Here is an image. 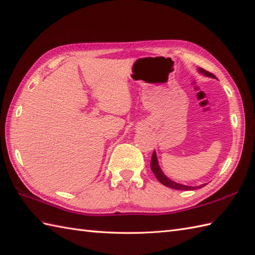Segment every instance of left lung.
Returning <instances> with one entry per match:
<instances>
[{
    "mask_svg": "<svg viewBox=\"0 0 255 255\" xmlns=\"http://www.w3.org/2000/svg\"><path fill=\"white\" fill-rule=\"evenodd\" d=\"M198 72L200 74H202L203 76L205 77H209V78H213V79H217L216 77L206 72V70H204L203 68L199 67L198 68ZM151 169L153 173H154V175L156 176L157 180L162 183V185L166 186V187H169L171 189H175V190H195V189H200L204 187L206 183H203V185H200V186H187V185H182V183H179V182H176L174 180H171L170 178H168V177L164 174V171L162 170V168L159 167V164H158V159H157V155H156V152L154 151L153 152V155H152V158H151Z\"/></svg>",
    "mask_w": 255,
    "mask_h": 255,
    "instance_id": "obj_1",
    "label": "left lung"
}]
</instances>
